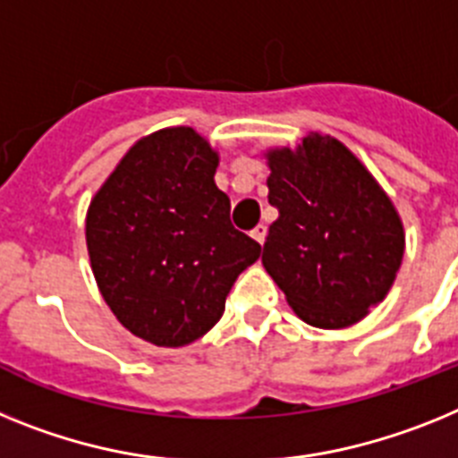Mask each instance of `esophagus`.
Wrapping results in <instances>:
<instances>
[{
	"mask_svg": "<svg viewBox=\"0 0 458 458\" xmlns=\"http://www.w3.org/2000/svg\"><path fill=\"white\" fill-rule=\"evenodd\" d=\"M251 237L258 242V244H265V237H267V225L258 224L256 228L251 230Z\"/></svg>",
	"mask_w": 458,
	"mask_h": 458,
	"instance_id": "esophagus-1",
	"label": "esophagus"
}]
</instances>
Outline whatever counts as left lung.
<instances>
[{"label": "left lung", "mask_w": 458, "mask_h": 458, "mask_svg": "<svg viewBox=\"0 0 458 458\" xmlns=\"http://www.w3.org/2000/svg\"><path fill=\"white\" fill-rule=\"evenodd\" d=\"M269 225L262 265L313 327L360 323L385 300L403 260V225L360 158L329 135L267 152Z\"/></svg>", "instance_id": "left-lung-1"}]
</instances>
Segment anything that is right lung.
Wrapping results in <instances>:
<instances>
[{
    "label": "right lung",
    "mask_w": 458,
    "mask_h": 458,
    "mask_svg": "<svg viewBox=\"0 0 458 458\" xmlns=\"http://www.w3.org/2000/svg\"><path fill=\"white\" fill-rule=\"evenodd\" d=\"M218 154L189 126L131 147L87 209L91 272L131 334L163 348L200 339L224 316L260 244L230 224L214 184Z\"/></svg>",
    "instance_id": "obj_1"
}]
</instances>
